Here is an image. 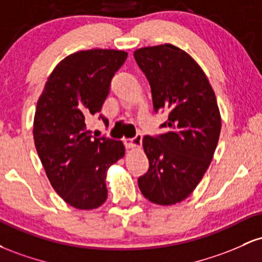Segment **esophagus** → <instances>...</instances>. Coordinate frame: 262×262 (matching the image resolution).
<instances>
[{
    "label": "esophagus",
    "instance_id": "1",
    "mask_svg": "<svg viewBox=\"0 0 262 262\" xmlns=\"http://www.w3.org/2000/svg\"><path fill=\"white\" fill-rule=\"evenodd\" d=\"M141 139H143V137L140 134H137L134 138H130V139H124V144L127 145V148L130 149L140 148Z\"/></svg>",
    "mask_w": 262,
    "mask_h": 262
}]
</instances>
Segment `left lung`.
Segmentation results:
<instances>
[{
  "label": "left lung",
  "instance_id": "obj_1",
  "mask_svg": "<svg viewBox=\"0 0 262 262\" xmlns=\"http://www.w3.org/2000/svg\"><path fill=\"white\" fill-rule=\"evenodd\" d=\"M151 87L155 112L166 111L165 133L144 137L149 170L138 180L143 196L160 206L186 200L210 165L221 134L214 91L197 61L172 44L134 52Z\"/></svg>",
  "mask_w": 262,
  "mask_h": 262
}]
</instances>
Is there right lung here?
<instances>
[{
    "mask_svg": "<svg viewBox=\"0 0 262 262\" xmlns=\"http://www.w3.org/2000/svg\"><path fill=\"white\" fill-rule=\"evenodd\" d=\"M127 56L114 49L70 54L54 68L37 102L33 137L39 159L56 193L77 209L106 202L107 170L125 154L121 140L93 138L87 122L101 112Z\"/></svg>",
    "mask_w": 262,
    "mask_h": 262,
    "instance_id": "add662e5",
    "label": "right lung"
}]
</instances>
